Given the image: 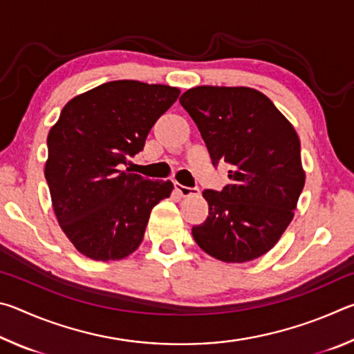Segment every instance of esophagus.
<instances>
[{"instance_id":"34e87169","label":"esophagus","mask_w":354,"mask_h":354,"mask_svg":"<svg viewBox=\"0 0 354 354\" xmlns=\"http://www.w3.org/2000/svg\"><path fill=\"white\" fill-rule=\"evenodd\" d=\"M175 190L178 192L181 196H198L200 195V189L198 187H185V185L175 183Z\"/></svg>"}]
</instances>
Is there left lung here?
<instances>
[{
	"instance_id": "8db88e82",
	"label": "left lung",
	"mask_w": 354,
	"mask_h": 354,
	"mask_svg": "<svg viewBox=\"0 0 354 354\" xmlns=\"http://www.w3.org/2000/svg\"><path fill=\"white\" fill-rule=\"evenodd\" d=\"M198 127L214 165L230 164L223 189L205 190L198 247L221 262H248L270 251L293 218L306 173L295 128L251 87L198 86L179 98Z\"/></svg>"
}]
</instances>
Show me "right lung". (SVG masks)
<instances>
[{
  "label": "right lung",
  "mask_w": 354,
  "mask_h": 354,
  "mask_svg": "<svg viewBox=\"0 0 354 354\" xmlns=\"http://www.w3.org/2000/svg\"><path fill=\"white\" fill-rule=\"evenodd\" d=\"M178 87L111 81L71 98L48 133L45 178L57 223L93 261H118L139 248L149 214L171 181L123 170L129 156L178 100Z\"/></svg>",
  "instance_id": "right-lung-1"
}]
</instances>
